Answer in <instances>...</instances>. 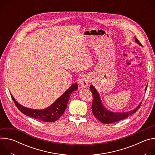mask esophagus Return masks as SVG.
Instances as JSON below:
<instances>
[{
  "instance_id": "esophagus-1",
  "label": "esophagus",
  "mask_w": 155,
  "mask_h": 155,
  "mask_svg": "<svg viewBox=\"0 0 155 155\" xmlns=\"http://www.w3.org/2000/svg\"><path fill=\"white\" fill-rule=\"evenodd\" d=\"M78 83L81 87H86L88 85V83H89V80H88L87 77L86 75L81 77L78 81Z\"/></svg>"
}]
</instances>
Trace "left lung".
<instances>
[{
	"label": "left lung",
	"instance_id": "obj_1",
	"mask_svg": "<svg viewBox=\"0 0 155 155\" xmlns=\"http://www.w3.org/2000/svg\"><path fill=\"white\" fill-rule=\"evenodd\" d=\"M136 42L139 44L141 47L142 45L141 43L137 40L136 37L134 38ZM91 91L93 94V101L92 104V110L94 117L101 123L104 124H109L113 123L124 118H126L129 116L134 114L136 112L137 110L140 108V106L142 104V102L139 104V105L133 110H131L130 111L126 112H114L107 110L103 105L102 101L101 99L100 95L98 91L96 90V88L93 85H90V86ZM147 88V85L145 89V91H146Z\"/></svg>",
	"mask_w": 155,
	"mask_h": 155
}]
</instances>
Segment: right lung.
Masks as SVG:
<instances>
[{
  "label": "right lung",
  "instance_id": "add662e5",
  "mask_svg": "<svg viewBox=\"0 0 155 155\" xmlns=\"http://www.w3.org/2000/svg\"><path fill=\"white\" fill-rule=\"evenodd\" d=\"M78 90L77 83H74L56 101L44 109H32L24 107L19 104L10 93L12 99L20 111L28 117L45 122H54L64 114L67 107L71 94Z\"/></svg>",
  "mask_w": 155,
  "mask_h": 155
}]
</instances>
